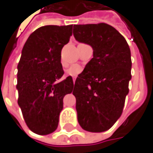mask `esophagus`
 Returning <instances> with one entry per match:
<instances>
[{"mask_svg":"<svg viewBox=\"0 0 153 153\" xmlns=\"http://www.w3.org/2000/svg\"><path fill=\"white\" fill-rule=\"evenodd\" d=\"M72 79H73V82H74V83H75V81H76V76H73Z\"/></svg>","mask_w":153,"mask_h":153,"instance_id":"obj_1","label":"esophagus"}]
</instances>
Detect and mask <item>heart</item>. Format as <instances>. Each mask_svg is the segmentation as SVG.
Instances as JSON below:
<instances>
[{"instance_id": "obj_1", "label": "heart", "mask_w": 153, "mask_h": 153, "mask_svg": "<svg viewBox=\"0 0 153 153\" xmlns=\"http://www.w3.org/2000/svg\"><path fill=\"white\" fill-rule=\"evenodd\" d=\"M82 67L79 65H72L66 71V75L71 76H76L82 71Z\"/></svg>"}]
</instances>
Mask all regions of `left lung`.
<instances>
[{"label":"left lung","mask_w":153,"mask_h":153,"mask_svg":"<svg viewBox=\"0 0 153 153\" xmlns=\"http://www.w3.org/2000/svg\"><path fill=\"white\" fill-rule=\"evenodd\" d=\"M73 35L93 49V58L74 85L77 120L88 132H105L120 117L129 92L130 48L125 38L105 23L74 25Z\"/></svg>","instance_id":"obj_1"}]
</instances>
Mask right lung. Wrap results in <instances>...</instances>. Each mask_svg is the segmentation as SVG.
I'll return each instance as SVG.
<instances>
[{"mask_svg":"<svg viewBox=\"0 0 153 153\" xmlns=\"http://www.w3.org/2000/svg\"><path fill=\"white\" fill-rule=\"evenodd\" d=\"M72 25L45 26L27 39L18 64V104L29 129L46 135L57 129L63 99L74 88L71 76L64 75L61 50L70 41Z\"/></svg>","mask_w":153,"mask_h":153,"instance_id":"1","label":"right lung"}]
</instances>
